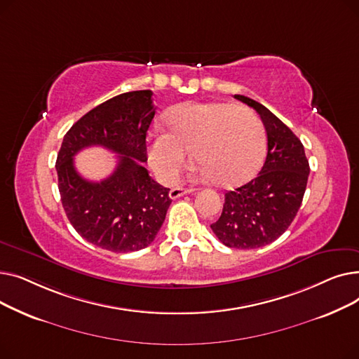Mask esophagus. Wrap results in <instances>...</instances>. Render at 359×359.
Instances as JSON below:
<instances>
[{"mask_svg": "<svg viewBox=\"0 0 359 359\" xmlns=\"http://www.w3.org/2000/svg\"><path fill=\"white\" fill-rule=\"evenodd\" d=\"M189 192H192V191L184 189V187H173V189H170L168 196L172 198V199H177V198H180V196H183L186 194H189Z\"/></svg>", "mask_w": 359, "mask_h": 359, "instance_id": "esophagus-1", "label": "esophagus"}]
</instances>
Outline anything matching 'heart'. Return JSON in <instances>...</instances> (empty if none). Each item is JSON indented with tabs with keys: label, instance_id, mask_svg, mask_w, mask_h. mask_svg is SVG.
Segmentation results:
<instances>
[{
	"label": "heart",
	"instance_id": "heart-1",
	"mask_svg": "<svg viewBox=\"0 0 359 359\" xmlns=\"http://www.w3.org/2000/svg\"><path fill=\"white\" fill-rule=\"evenodd\" d=\"M168 132L157 130L148 142V160L157 176L173 182L192 149L198 176L219 186L248 180L265 154V129L246 106L189 102L167 113Z\"/></svg>",
	"mask_w": 359,
	"mask_h": 359
}]
</instances>
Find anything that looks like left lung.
Listing matches in <instances>:
<instances>
[{"label":"left lung","mask_w":359,"mask_h":359,"mask_svg":"<svg viewBox=\"0 0 359 359\" xmlns=\"http://www.w3.org/2000/svg\"><path fill=\"white\" fill-rule=\"evenodd\" d=\"M234 97L259 113L266 129L268 153L255 179L225 194L222 214L211 229L227 248L257 249L275 241L294 221L310 165L303 144L269 109L240 94Z\"/></svg>","instance_id":"left-lung-1"}]
</instances>
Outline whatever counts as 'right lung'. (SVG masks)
<instances>
[{"label": "right lung", "mask_w": 359, "mask_h": 359, "mask_svg": "<svg viewBox=\"0 0 359 359\" xmlns=\"http://www.w3.org/2000/svg\"><path fill=\"white\" fill-rule=\"evenodd\" d=\"M153 91L119 94L91 109L67 132L56 158L64 211L83 238L115 253L137 252L154 241L172 199L149 177L147 130L156 115ZM100 144L118 154V165L102 182L81 178L73 156Z\"/></svg>", "instance_id": "right-lung-1"}]
</instances>
